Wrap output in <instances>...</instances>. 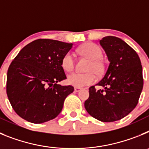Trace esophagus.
<instances>
[{
  "instance_id": "34e87169",
  "label": "esophagus",
  "mask_w": 149,
  "mask_h": 149,
  "mask_svg": "<svg viewBox=\"0 0 149 149\" xmlns=\"http://www.w3.org/2000/svg\"><path fill=\"white\" fill-rule=\"evenodd\" d=\"M81 90V88L80 87H74V91H75L76 93H78Z\"/></svg>"
}]
</instances>
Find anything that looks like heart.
<instances>
[{
	"mask_svg": "<svg viewBox=\"0 0 149 149\" xmlns=\"http://www.w3.org/2000/svg\"><path fill=\"white\" fill-rule=\"evenodd\" d=\"M81 53L87 56L90 60L88 65L86 73L71 74L68 77V83L70 85L76 87H84L93 84L96 81V75L95 72L100 74L104 72V66L101 60L102 56V51L101 48L94 43H86L80 48ZM62 66L66 72L73 70L74 66V58L72 51H68L63 56L62 59Z\"/></svg>",
	"mask_w": 149,
	"mask_h": 149,
	"instance_id": "heart-1",
	"label": "heart"
}]
</instances>
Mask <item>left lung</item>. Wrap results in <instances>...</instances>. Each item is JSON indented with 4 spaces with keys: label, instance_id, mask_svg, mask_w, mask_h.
<instances>
[{
    "label": "left lung",
    "instance_id": "left-lung-1",
    "mask_svg": "<svg viewBox=\"0 0 149 149\" xmlns=\"http://www.w3.org/2000/svg\"><path fill=\"white\" fill-rule=\"evenodd\" d=\"M110 61L104 76L89 87L84 103L90 116L101 122H111L128 115L139 101L143 87V68L136 52L122 39L106 36L100 40Z\"/></svg>",
    "mask_w": 149,
    "mask_h": 149
}]
</instances>
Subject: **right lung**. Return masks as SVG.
<instances>
[{
  "label": "right lung",
  "mask_w": 149,
  "mask_h": 149,
  "mask_svg": "<svg viewBox=\"0 0 149 149\" xmlns=\"http://www.w3.org/2000/svg\"><path fill=\"white\" fill-rule=\"evenodd\" d=\"M73 44L39 39L24 47L7 71L6 94L13 110L22 119L40 124L60 114L72 86L57 83L66 79L63 56Z\"/></svg>",
  "instance_id": "add662e5"
}]
</instances>
